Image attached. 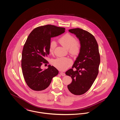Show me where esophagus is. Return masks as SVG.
I'll use <instances>...</instances> for the list:
<instances>
[{"label":"esophagus","instance_id":"esophagus-1","mask_svg":"<svg viewBox=\"0 0 120 120\" xmlns=\"http://www.w3.org/2000/svg\"><path fill=\"white\" fill-rule=\"evenodd\" d=\"M60 74V75H61L62 76H64L65 75V73H64V72H61Z\"/></svg>","mask_w":120,"mask_h":120}]
</instances>
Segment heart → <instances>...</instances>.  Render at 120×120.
I'll return each instance as SVG.
<instances>
[{
    "instance_id": "b5f03b06",
    "label": "heart",
    "mask_w": 120,
    "mask_h": 120,
    "mask_svg": "<svg viewBox=\"0 0 120 120\" xmlns=\"http://www.w3.org/2000/svg\"><path fill=\"white\" fill-rule=\"evenodd\" d=\"M58 41L59 43L67 49H68L69 52L72 55H76L80 51V44L76 41L75 39L69 33H67L61 36ZM56 46V44L54 41H51L49 45V52L52 53ZM52 64L54 67L60 70L64 71L68 68L72 64V61L69 58L62 57L57 58L52 61Z\"/></svg>"
}]
</instances>
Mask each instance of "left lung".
Masks as SVG:
<instances>
[{
	"label": "left lung",
	"instance_id": "obj_1",
	"mask_svg": "<svg viewBox=\"0 0 120 120\" xmlns=\"http://www.w3.org/2000/svg\"><path fill=\"white\" fill-rule=\"evenodd\" d=\"M69 31L75 34L79 39L80 49L72 68L65 73L72 80L68 88L71 94L80 95L90 88L97 77L100 62V54L97 41L93 34L82 29H72ZM74 68L75 71L73 69Z\"/></svg>",
	"mask_w": 120,
	"mask_h": 120
}]
</instances>
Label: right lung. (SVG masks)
I'll return each mask as SVG.
<instances>
[{
    "label": "right lung",
    "instance_id": "right-lung-1",
    "mask_svg": "<svg viewBox=\"0 0 120 120\" xmlns=\"http://www.w3.org/2000/svg\"><path fill=\"white\" fill-rule=\"evenodd\" d=\"M65 28L47 25L34 28L29 35L22 52V68L23 77L29 87L34 91H41L49 87L52 78L58 74L53 66L43 70L41 66L48 63L51 38L65 32Z\"/></svg>",
    "mask_w": 120,
    "mask_h": 120
}]
</instances>
